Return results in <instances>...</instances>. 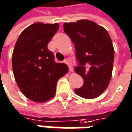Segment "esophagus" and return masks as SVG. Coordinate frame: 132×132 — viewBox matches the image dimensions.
<instances>
[{"instance_id": "1", "label": "esophagus", "mask_w": 132, "mask_h": 132, "mask_svg": "<svg viewBox=\"0 0 132 132\" xmlns=\"http://www.w3.org/2000/svg\"><path fill=\"white\" fill-rule=\"evenodd\" d=\"M64 62L65 63V64H67L68 65V67H69V71H70V73H73V68H72V67L70 65V62H69V61L67 60V59H65V61H64Z\"/></svg>"}]
</instances>
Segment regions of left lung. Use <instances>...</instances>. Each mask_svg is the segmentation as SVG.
<instances>
[{
	"label": "left lung",
	"mask_w": 132,
	"mask_h": 132,
	"mask_svg": "<svg viewBox=\"0 0 132 132\" xmlns=\"http://www.w3.org/2000/svg\"><path fill=\"white\" fill-rule=\"evenodd\" d=\"M63 28L75 45L79 62L75 72L84 81L75 92L84 98H96L104 93L111 79L114 58L111 38L104 27L87 19L64 23Z\"/></svg>",
	"instance_id": "left-lung-1"
}]
</instances>
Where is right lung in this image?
<instances>
[{
	"instance_id": "add662e5",
	"label": "right lung",
	"mask_w": 132,
	"mask_h": 132,
	"mask_svg": "<svg viewBox=\"0 0 132 132\" xmlns=\"http://www.w3.org/2000/svg\"><path fill=\"white\" fill-rule=\"evenodd\" d=\"M58 29V23H35L21 33L14 45V79L22 94L32 101L42 103L52 99L58 80L68 72L67 65L54 61V55L47 47Z\"/></svg>"
}]
</instances>
